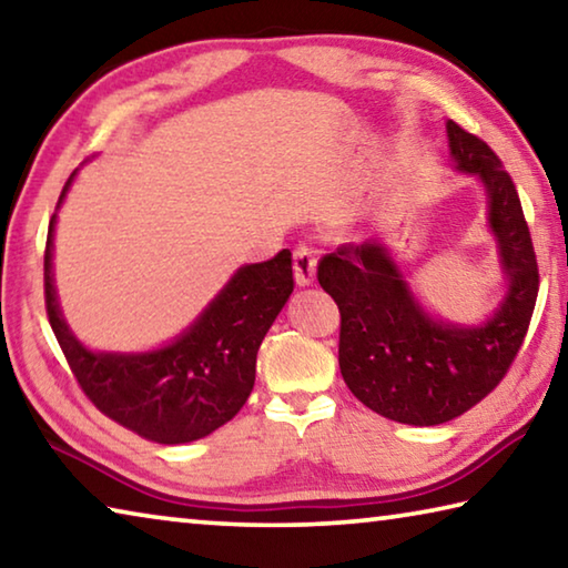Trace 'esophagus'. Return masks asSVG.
I'll use <instances>...</instances> for the list:
<instances>
[{
	"label": "esophagus",
	"mask_w": 568,
	"mask_h": 568,
	"mask_svg": "<svg viewBox=\"0 0 568 568\" xmlns=\"http://www.w3.org/2000/svg\"><path fill=\"white\" fill-rule=\"evenodd\" d=\"M293 267H295V283L311 285L315 281V247L301 243L293 250Z\"/></svg>",
	"instance_id": "esophagus-1"
}]
</instances>
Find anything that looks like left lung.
I'll return each mask as SVG.
<instances>
[{
	"instance_id": "obj_1",
	"label": "left lung",
	"mask_w": 568,
	"mask_h": 568,
	"mask_svg": "<svg viewBox=\"0 0 568 568\" xmlns=\"http://www.w3.org/2000/svg\"><path fill=\"white\" fill-rule=\"evenodd\" d=\"M458 172L486 190L506 295L480 325L426 313L381 240L345 243L318 263V283L341 311L338 363L363 406L408 426H438L474 408L511 368L538 295V265L521 200L496 152L446 122Z\"/></svg>"
}]
</instances>
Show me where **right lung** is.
Listing matches in <instances>:
<instances>
[{
    "label": "right lung",
    "instance_id": "1",
    "mask_svg": "<svg viewBox=\"0 0 568 568\" xmlns=\"http://www.w3.org/2000/svg\"><path fill=\"white\" fill-rule=\"evenodd\" d=\"M72 178L74 172L60 205ZM54 223L57 213L44 250L47 318L84 396L120 426L165 446L190 444L225 426L245 406L255 386L257 348L293 293L291 250L237 267L195 323L162 348L100 353L77 341L60 311L52 275Z\"/></svg>",
    "mask_w": 568,
    "mask_h": 568
}]
</instances>
